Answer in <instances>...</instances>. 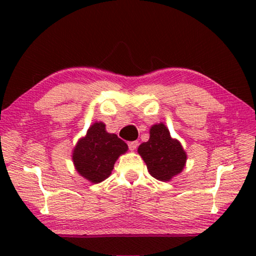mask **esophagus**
Returning a JSON list of instances; mask_svg holds the SVG:
<instances>
[{
	"label": "esophagus",
	"instance_id": "obj_1",
	"mask_svg": "<svg viewBox=\"0 0 256 256\" xmlns=\"http://www.w3.org/2000/svg\"><path fill=\"white\" fill-rule=\"evenodd\" d=\"M138 141L128 142V146H129V149H130V150H135L136 148H138Z\"/></svg>",
	"mask_w": 256,
	"mask_h": 256
}]
</instances>
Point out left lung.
Returning a JSON list of instances; mask_svg holds the SVG:
<instances>
[{
	"mask_svg": "<svg viewBox=\"0 0 256 256\" xmlns=\"http://www.w3.org/2000/svg\"><path fill=\"white\" fill-rule=\"evenodd\" d=\"M138 152L146 164L149 174L156 180L168 182L183 171L186 152L180 141L170 136L166 124H154L150 128L148 142H143Z\"/></svg>",
	"mask_w": 256,
	"mask_h": 256,
	"instance_id": "obj_1",
	"label": "left lung"
}]
</instances>
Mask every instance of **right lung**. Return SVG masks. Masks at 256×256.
<instances>
[{
	"instance_id": "add662e5",
	"label": "right lung",
	"mask_w": 256,
	"mask_h": 256,
	"mask_svg": "<svg viewBox=\"0 0 256 256\" xmlns=\"http://www.w3.org/2000/svg\"><path fill=\"white\" fill-rule=\"evenodd\" d=\"M128 150L124 141L106 130L104 122H96L73 149L72 160L79 174L98 184L110 176L118 156Z\"/></svg>"
}]
</instances>
